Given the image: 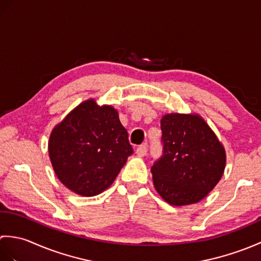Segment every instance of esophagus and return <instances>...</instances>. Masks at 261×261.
<instances>
[{"mask_svg": "<svg viewBox=\"0 0 261 261\" xmlns=\"http://www.w3.org/2000/svg\"><path fill=\"white\" fill-rule=\"evenodd\" d=\"M147 151H148L147 145H141V146H139V147L137 148L136 153H137L139 157H143V156H146V154H147Z\"/></svg>", "mask_w": 261, "mask_h": 261, "instance_id": "34e87169", "label": "esophagus"}]
</instances>
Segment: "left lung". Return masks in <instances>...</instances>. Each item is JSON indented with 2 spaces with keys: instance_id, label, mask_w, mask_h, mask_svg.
<instances>
[{
  "instance_id": "8db88e82",
  "label": "left lung",
  "mask_w": 261,
  "mask_h": 261,
  "mask_svg": "<svg viewBox=\"0 0 261 261\" xmlns=\"http://www.w3.org/2000/svg\"><path fill=\"white\" fill-rule=\"evenodd\" d=\"M160 127L163 154L151 167L154 188L176 206L199 202L223 175L224 147L197 114H165Z\"/></svg>"
}]
</instances>
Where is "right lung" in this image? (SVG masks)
Segmentation results:
<instances>
[{
  "mask_svg": "<svg viewBox=\"0 0 261 261\" xmlns=\"http://www.w3.org/2000/svg\"><path fill=\"white\" fill-rule=\"evenodd\" d=\"M48 151L55 173L68 190L95 196L111 186L134 149L118 111L87 99L54 127Z\"/></svg>",
  "mask_w": 261,
  "mask_h": 261,
  "instance_id": "add662e5",
  "label": "right lung"
}]
</instances>
